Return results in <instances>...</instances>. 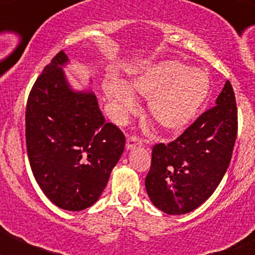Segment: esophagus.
Masks as SVG:
<instances>
[{"mask_svg":"<svg viewBox=\"0 0 255 255\" xmlns=\"http://www.w3.org/2000/svg\"><path fill=\"white\" fill-rule=\"evenodd\" d=\"M143 144V140L140 138H138L136 135H130L126 139V148L128 149H131V148L136 147V145H141Z\"/></svg>","mask_w":255,"mask_h":255,"instance_id":"34e87169","label":"esophagus"}]
</instances>
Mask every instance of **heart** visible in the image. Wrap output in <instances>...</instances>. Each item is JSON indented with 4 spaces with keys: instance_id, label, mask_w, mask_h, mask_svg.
Returning a JSON list of instances; mask_svg holds the SVG:
<instances>
[{
    "instance_id": "b5f03b06",
    "label": "heart",
    "mask_w": 255,
    "mask_h": 255,
    "mask_svg": "<svg viewBox=\"0 0 255 255\" xmlns=\"http://www.w3.org/2000/svg\"><path fill=\"white\" fill-rule=\"evenodd\" d=\"M134 93L148 98V111L155 124L167 131H180L194 120L208 100L211 82L206 71L176 60L150 65L130 79ZM125 83L116 78L105 83L107 96L123 117L136 111L138 103Z\"/></svg>"
}]
</instances>
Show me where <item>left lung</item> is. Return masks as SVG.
Instances as JSON below:
<instances>
[{"label": "left lung", "instance_id": "8db88e82", "mask_svg": "<svg viewBox=\"0 0 255 255\" xmlns=\"http://www.w3.org/2000/svg\"><path fill=\"white\" fill-rule=\"evenodd\" d=\"M238 135V107L227 80L216 106L204 111L179 138L155 144L145 189L167 215H184L206 202L229 168Z\"/></svg>", "mask_w": 255, "mask_h": 255}]
</instances>
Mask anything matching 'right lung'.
<instances>
[{
	"label": "right lung",
	"instance_id": "add662e5",
	"mask_svg": "<svg viewBox=\"0 0 255 255\" xmlns=\"http://www.w3.org/2000/svg\"><path fill=\"white\" fill-rule=\"evenodd\" d=\"M58 52L31 88L25 138L31 171L52 203L66 211L93 206L125 148V135L106 123L97 97L74 92Z\"/></svg>",
	"mask_w": 255,
	"mask_h": 255
}]
</instances>
